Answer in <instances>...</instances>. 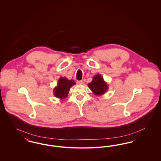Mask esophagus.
Here are the masks:
<instances>
[{"label":"esophagus","mask_w":161,"mask_h":161,"mask_svg":"<svg viewBox=\"0 0 161 161\" xmlns=\"http://www.w3.org/2000/svg\"><path fill=\"white\" fill-rule=\"evenodd\" d=\"M77 84H80V85H83L84 84V81L83 80H80V81H77Z\"/></svg>","instance_id":"34e87169"}]
</instances>
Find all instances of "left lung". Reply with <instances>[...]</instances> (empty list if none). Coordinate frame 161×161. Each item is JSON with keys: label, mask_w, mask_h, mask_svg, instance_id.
<instances>
[{"label": "left lung", "mask_w": 161, "mask_h": 161, "mask_svg": "<svg viewBox=\"0 0 161 161\" xmlns=\"http://www.w3.org/2000/svg\"><path fill=\"white\" fill-rule=\"evenodd\" d=\"M88 87L94 95L99 96L104 95L108 89V84L100 74L93 77L92 81L88 84Z\"/></svg>", "instance_id": "1"}]
</instances>
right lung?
Masks as SVG:
<instances>
[{"mask_svg": "<svg viewBox=\"0 0 161 161\" xmlns=\"http://www.w3.org/2000/svg\"><path fill=\"white\" fill-rule=\"evenodd\" d=\"M75 84L74 80H69L66 77H60L53 91L55 97L61 100L64 99L67 97L70 87Z\"/></svg>", "mask_w": 161, "mask_h": 161, "instance_id": "add662e5", "label": "right lung"}]
</instances>
